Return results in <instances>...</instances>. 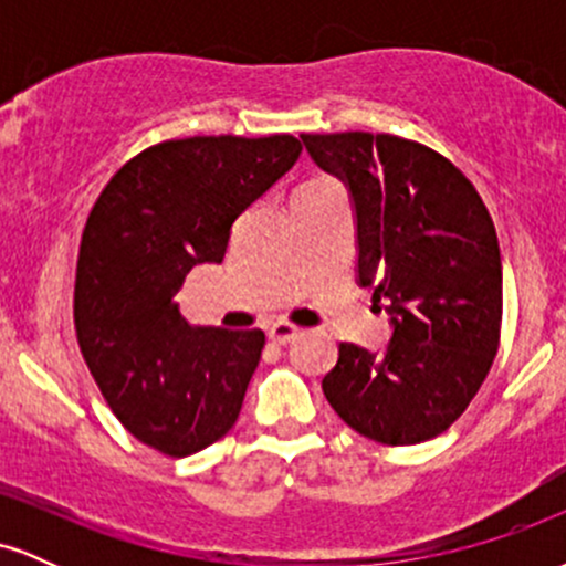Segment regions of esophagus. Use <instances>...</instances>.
<instances>
[{
  "label": "esophagus",
  "instance_id": "esophagus-1",
  "mask_svg": "<svg viewBox=\"0 0 566 566\" xmlns=\"http://www.w3.org/2000/svg\"><path fill=\"white\" fill-rule=\"evenodd\" d=\"M301 335V327H295L292 322H274L269 327V340L279 343V346H284V343L295 340V337Z\"/></svg>",
  "mask_w": 566,
  "mask_h": 566
}]
</instances>
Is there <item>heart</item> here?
<instances>
[{"label":"heart","instance_id":"1","mask_svg":"<svg viewBox=\"0 0 566 566\" xmlns=\"http://www.w3.org/2000/svg\"><path fill=\"white\" fill-rule=\"evenodd\" d=\"M329 184H335V180H327V178H316V180H308V184H303V186H329Z\"/></svg>","mask_w":566,"mask_h":566}]
</instances>
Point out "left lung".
Segmentation results:
<instances>
[{"mask_svg": "<svg viewBox=\"0 0 566 566\" xmlns=\"http://www.w3.org/2000/svg\"><path fill=\"white\" fill-rule=\"evenodd\" d=\"M322 170L346 180L356 210L359 284L388 301L382 354L340 343L327 401L388 447L444 433L490 373L503 322L495 223L450 159L388 133L301 135Z\"/></svg>", "mask_w": 566, "mask_h": 566, "instance_id": "left-lung-1", "label": "left lung"}]
</instances>
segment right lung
Instances as JSON below:
<instances>
[{
    "instance_id": "obj_1",
    "label": "right lung",
    "mask_w": 566,
    "mask_h": 566,
    "mask_svg": "<svg viewBox=\"0 0 566 566\" xmlns=\"http://www.w3.org/2000/svg\"><path fill=\"white\" fill-rule=\"evenodd\" d=\"M292 135L165 140L108 180L82 231L74 324L122 426L186 458L237 423L263 329L191 327L172 301L188 271L220 263L231 226L301 157Z\"/></svg>"
}]
</instances>
